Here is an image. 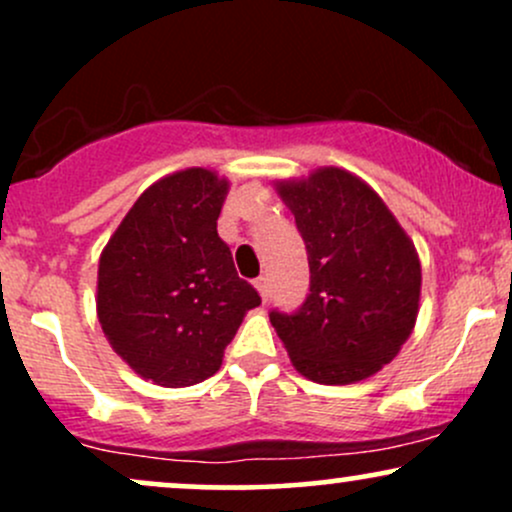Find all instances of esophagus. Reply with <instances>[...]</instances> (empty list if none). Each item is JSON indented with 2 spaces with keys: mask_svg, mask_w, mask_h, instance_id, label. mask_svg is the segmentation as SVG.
<instances>
[{
  "mask_svg": "<svg viewBox=\"0 0 512 512\" xmlns=\"http://www.w3.org/2000/svg\"><path fill=\"white\" fill-rule=\"evenodd\" d=\"M255 289L262 296V301H267V298H269V281H267V276H260V279H255Z\"/></svg>",
  "mask_w": 512,
  "mask_h": 512,
  "instance_id": "34e87169",
  "label": "esophagus"
}]
</instances>
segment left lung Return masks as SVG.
<instances>
[{"label":"left lung","instance_id":"obj_1","mask_svg":"<svg viewBox=\"0 0 512 512\" xmlns=\"http://www.w3.org/2000/svg\"><path fill=\"white\" fill-rule=\"evenodd\" d=\"M296 216L310 264V293L293 315L272 313L293 368L320 385L378 373L414 332L421 260L383 197L337 166L276 180Z\"/></svg>","mask_w":512,"mask_h":512}]
</instances>
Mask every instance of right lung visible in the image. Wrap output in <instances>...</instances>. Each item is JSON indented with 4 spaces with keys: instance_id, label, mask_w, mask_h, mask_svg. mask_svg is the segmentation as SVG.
I'll use <instances>...</instances> for the list:
<instances>
[{
    "instance_id": "obj_1",
    "label": "right lung",
    "mask_w": 512,
    "mask_h": 512,
    "mask_svg": "<svg viewBox=\"0 0 512 512\" xmlns=\"http://www.w3.org/2000/svg\"><path fill=\"white\" fill-rule=\"evenodd\" d=\"M228 187L209 168L163 175L132 204L98 260L103 334L154 385L211 378L243 317L260 305L216 233Z\"/></svg>"
}]
</instances>
